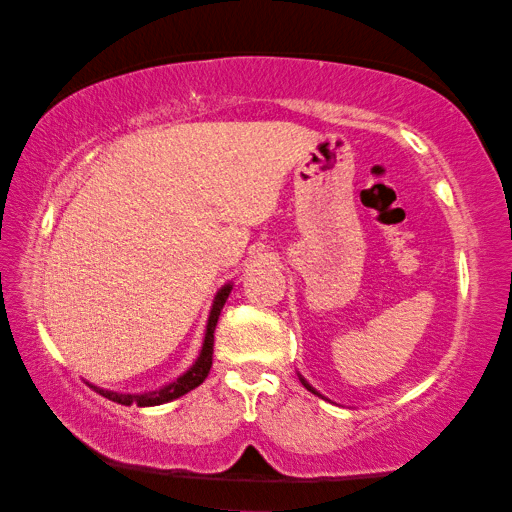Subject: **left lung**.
<instances>
[{
    "label": "left lung",
    "mask_w": 512,
    "mask_h": 512,
    "mask_svg": "<svg viewBox=\"0 0 512 512\" xmlns=\"http://www.w3.org/2000/svg\"><path fill=\"white\" fill-rule=\"evenodd\" d=\"M299 381H301V385H304V388H306L308 392H313V395H317V397H322V395H320V392H317V390L313 388V385H311V383H308V381L304 379V376H299Z\"/></svg>",
    "instance_id": "obj_1"
}]
</instances>
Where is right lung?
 I'll list each match as a JSON object with an SVG mask.
<instances>
[{"mask_svg":"<svg viewBox=\"0 0 512 512\" xmlns=\"http://www.w3.org/2000/svg\"><path fill=\"white\" fill-rule=\"evenodd\" d=\"M231 295V283H226L224 288H220V292L215 295L213 301V308H211V315H208V324H206V335H204V347L199 351V358L195 360V365L190 367V370L179 376L174 383H167L165 388L161 390H154V392H145V395H122V392H111V390H102L97 388V385H90V388H95V392L99 395L117 401V404L122 406H161L167 404V401L172 399H179L186 395V392L195 390L199 383H204V379L211 372V365H213V342H215V326L217 320H220V313L226 304V299Z\"/></svg>","mask_w":512,"mask_h":512,"instance_id":"right-lung-1","label":"right lung"}]
</instances>
